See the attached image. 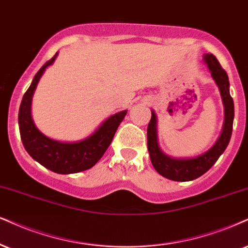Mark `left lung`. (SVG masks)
I'll return each instance as SVG.
<instances>
[{
  "label": "left lung",
  "mask_w": 248,
  "mask_h": 248,
  "mask_svg": "<svg viewBox=\"0 0 248 248\" xmlns=\"http://www.w3.org/2000/svg\"><path fill=\"white\" fill-rule=\"evenodd\" d=\"M203 62L207 64L212 77L217 85L224 106V123L221 136L217 141L208 151L195 157L176 158L162 152L157 142V118L154 110H152V118L147 127V146L153 167L161 176L175 182H189L199 178L212 168L218 157L228 147L232 134V125L234 117L233 100L230 95V82L227 72L222 69L221 64L213 54L203 55Z\"/></svg>",
  "instance_id": "left-lung-1"
}]
</instances>
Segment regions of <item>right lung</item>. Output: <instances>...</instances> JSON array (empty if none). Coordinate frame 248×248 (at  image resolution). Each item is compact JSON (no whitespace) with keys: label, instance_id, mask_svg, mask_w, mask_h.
I'll return each instance as SVG.
<instances>
[{"label":"right lung","instance_id":"1","mask_svg":"<svg viewBox=\"0 0 248 248\" xmlns=\"http://www.w3.org/2000/svg\"><path fill=\"white\" fill-rule=\"evenodd\" d=\"M57 55L59 53L55 54L53 59L45 63L42 68L36 72L32 84L24 94L19 107V114H18V124H19L20 138L24 147L33 160L54 172L68 175V173L80 172L95 166L96 162L108 149L127 110L111 115L91 136L79 141H59L48 138L44 133L40 132L31 114L33 94L38 86L40 78L42 77L46 69L55 62Z\"/></svg>","mask_w":248,"mask_h":248}]
</instances>
